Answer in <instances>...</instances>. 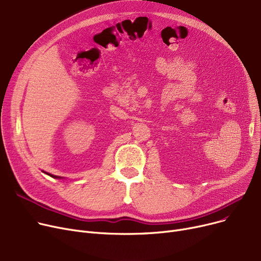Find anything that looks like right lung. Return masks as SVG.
<instances>
[{
	"mask_svg": "<svg viewBox=\"0 0 261 261\" xmlns=\"http://www.w3.org/2000/svg\"><path fill=\"white\" fill-rule=\"evenodd\" d=\"M46 173V172H45ZM46 174H48V175H50L51 177H56V179H57V177H59V176H56V175H53V174H49V173H46Z\"/></svg>",
	"mask_w": 261,
	"mask_h": 261,
	"instance_id": "1",
	"label": "right lung"
}]
</instances>
